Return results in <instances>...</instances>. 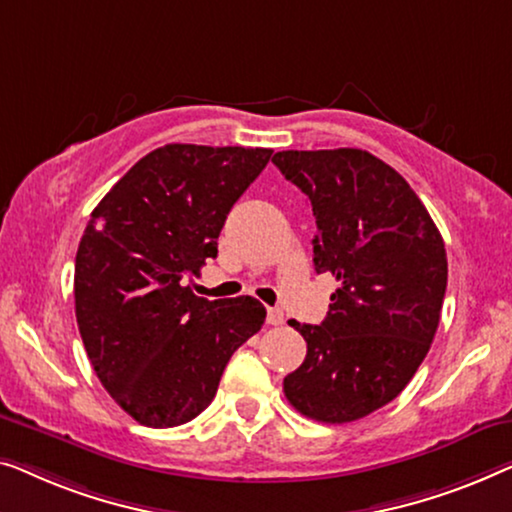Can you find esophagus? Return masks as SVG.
<instances>
[{
	"label": "esophagus",
	"mask_w": 512,
	"mask_h": 512,
	"mask_svg": "<svg viewBox=\"0 0 512 512\" xmlns=\"http://www.w3.org/2000/svg\"><path fill=\"white\" fill-rule=\"evenodd\" d=\"M283 320H285V315L280 308H269V311H266V322H269V325L278 327V325H283Z\"/></svg>",
	"instance_id": "obj_1"
}]
</instances>
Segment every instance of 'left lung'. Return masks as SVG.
Returning <instances> with one entry per match:
<instances>
[{"instance_id":"8db88e82","label":"left lung","mask_w":512,"mask_h":512,"mask_svg":"<svg viewBox=\"0 0 512 512\" xmlns=\"http://www.w3.org/2000/svg\"><path fill=\"white\" fill-rule=\"evenodd\" d=\"M273 164L313 206L315 271L338 280L322 325L290 322L308 350L285 397L318 422H355L397 399L427 357L445 243L403 176L366 150H283Z\"/></svg>"}]
</instances>
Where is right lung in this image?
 Segmentation results:
<instances>
[{"label":"right lung","mask_w":512,"mask_h":512,"mask_svg":"<svg viewBox=\"0 0 512 512\" xmlns=\"http://www.w3.org/2000/svg\"><path fill=\"white\" fill-rule=\"evenodd\" d=\"M269 160V148L167 143L92 211L76 253V322L97 378L139 424L194 420L264 325L257 299L208 301L185 283L218 255L227 213Z\"/></svg>","instance_id":"add662e5"}]
</instances>
